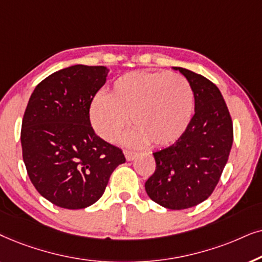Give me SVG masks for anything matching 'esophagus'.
Segmentation results:
<instances>
[{
  "label": "esophagus",
  "mask_w": 262,
  "mask_h": 262,
  "mask_svg": "<svg viewBox=\"0 0 262 262\" xmlns=\"http://www.w3.org/2000/svg\"><path fill=\"white\" fill-rule=\"evenodd\" d=\"M124 156H125V159L130 162V160H133L135 157L138 156V153L133 151H124Z\"/></svg>",
  "instance_id": "obj_1"
}]
</instances>
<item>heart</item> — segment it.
Wrapping results in <instances>:
<instances>
[{
    "mask_svg": "<svg viewBox=\"0 0 262 262\" xmlns=\"http://www.w3.org/2000/svg\"><path fill=\"white\" fill-rule=\"evenodd\" d=\"M194 113L190 83L177 73L132 72L114 82L109 96L98 95L90 118L100 137L116 142L132 123L137 129L125 138L129 146L171 145L184 134Z\"/></svg>",
    "mask_w": 262,
    "mask_h": 262,
    "instance_id": "1",
    "label": "heart"
}]
</instances>
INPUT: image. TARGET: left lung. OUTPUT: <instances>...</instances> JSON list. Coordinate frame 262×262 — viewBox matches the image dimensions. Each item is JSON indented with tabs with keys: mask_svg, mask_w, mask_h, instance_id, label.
I'll return each mask as SVG.
<instances>
[{
	"mask_svg": "<svg viewBox=\"0 0 262 262\" xmlns=\"http://www.w3.org/2000/svg\"><path fill=\"white\" fill-rule=\"evenodd\" d=\"M172 68L190 83L195 114L175 144L153 153L156 171L146 181L145 189L160 206L186 210L213 193L231 151L233 130L218 87L189 69Z\"/></svg>",
	"mask_w": 262,
	"mask_h": 262,
	"instance_id": "left-lung-1",
	"label": "left lung"
}]
</instances>
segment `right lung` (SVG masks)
Listing matches in <instances>:
<instances>
[{"instance_id": "right-lung-1", "label": "right lung", "mask_w": 262, "mask_h": 262, "mask_svg": "<svg viewBox=\"0 0 262 262\" xmlns=\"http://www.w3.org/2000/svg\"><path fill=\"white\" fill-rule=\"evenodd\" d=\"M107 73L104 66H72L45 78L30 97L21 125L24 163L38 193L58 207L95 204L125 162L91 127V103Z\"/></svg>"}]
</instances>
